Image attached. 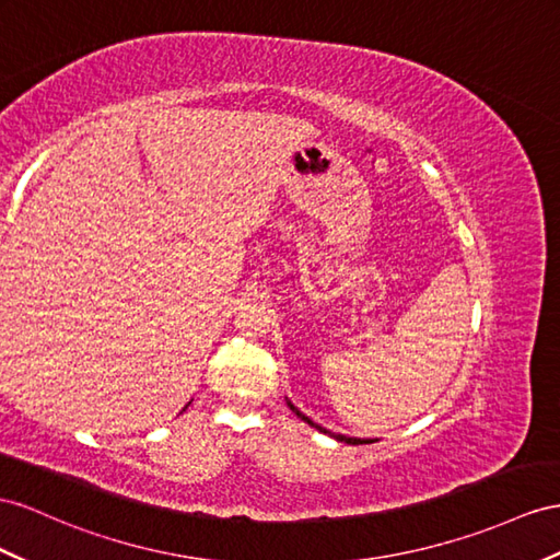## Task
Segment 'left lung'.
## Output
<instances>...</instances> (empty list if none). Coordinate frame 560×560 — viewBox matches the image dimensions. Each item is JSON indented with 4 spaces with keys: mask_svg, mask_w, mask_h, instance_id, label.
Instances as JSON below:
<instances>
[{
    "mask_svg": "<svg viewBox=\"0 0 560 560\" xmlns=\"http://www.w3.org/2000/svg\"><path fill=\"white\" fill-rule=\"evenodd\" d=\"M285 402H289V407L293 409V413H295V417L298 419H303L305 423H310L312 428H317L319 430V433H326V435H331L334 440H338V442H346V444H369V442H374V440H362V438H348V435H340V433H331V430H326V428H322L319 423H314L310 417H305V413L303 411H300L293 402H291V399H285Z\"/></svg>",
    "mask_w": 560,
    "mask_h": 560,
    "instance_id": "1",
    "label": "left lung"
}]
</instances>
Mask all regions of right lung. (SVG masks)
Returning a JSON list of instances; mask_svg holds the SVG:
<instances>
[{
	"label": "right lung",
	"instance_id": "add662e5",
	"mask_svg": "<svg viewBox=\"0 0 560 560\" xmlns=\"http://www.w3.org/2000/svg\"><path fill=\"white\" fill-rule=\"evenodd\" d=\"M189 405H191V402H189ZM189 405H186V407H189ZM186 407H184V409H186ZM184 409H182V411H184Z\"/></svg>",
	"mask_w": 560,
	"mask_h": 560
}]
</instances>
